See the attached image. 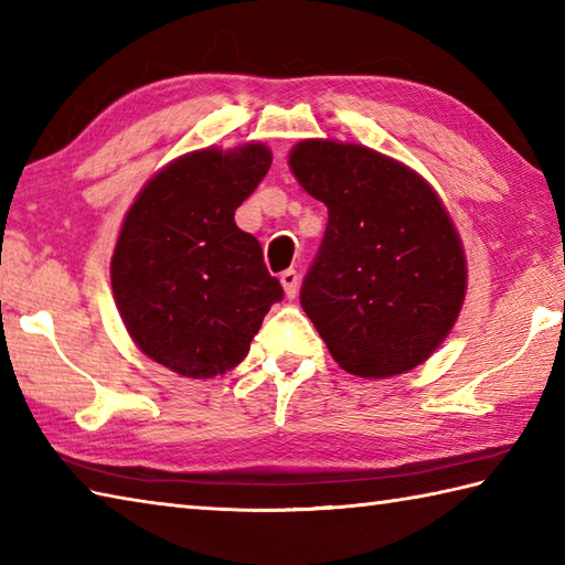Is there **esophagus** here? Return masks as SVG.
I'll return each mask as SVG.
<instances>
[{"instance_id":"34e87169","label":"esophagus","mask_w":565,"mask_h":565,"mask_svg":"<svg viewBox=\"0 0 565 565\" xmlns=\"http://www.w3.org/2000/svg\"><path fill=\"white\" fill-rule=\"evenodd\" d=\"M281 286H284V294L294 298L298 294V274L294 269H286L281 274Z\"/></svg>"}]
</instances>
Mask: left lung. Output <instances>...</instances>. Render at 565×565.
Listing matches in <instances>:
<instances>
[{
  "label": "left lung",
  "instance_id": "8db88e82",
  "mask_svg": "<svg viewBox=\"0 0 565 565\" xmlns=\"http://www.w3.org/2000/svg\"><path fill=\"white\" fill-rule=\"evenodd\" d=\"M289 166L328 207L301 306L330 355L367 380L426 362L456 326L468 286L466 252L434 188L362 143L303 139Z\"/></svg>",
  "mask_w": 565,
  "mask_h": 565
}]
</instances>
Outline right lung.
I'll use <instances>...</instances> for the list:
<instances>
[{"mask_svg":"<svg viewBox=\"0 0 565 565\" xmlns=\"http://www.w3.org/2000/svg\"><path fill=\"white\" fill-rule=\"evenodd\" d=\"M271 151L201 149L171 161L141 188L113 254V294L143 355L205 380L247 358L279 279L235 210L267 175Z\"/></svg>","mask_w":565,"mask_h":565,"instance_id":"add662e5","label":"right lung"}]
</instances>
